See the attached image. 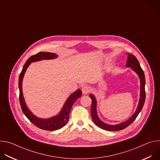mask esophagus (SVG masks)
<instances>
[{"label":"esophagus","mask_w":160,"mask_h":160,"mask_svg":"<svg viewBox=\"0 0 160 160\" xmlns=\"http://www.w3.org/2000/svg\"><path fill=\"white\" fill-rule=\"evenodd\" d=\"M82 93L83 94H88L89 92H90V87H88V86H83V87H82Z\"/></svg>","instance_id":"34e87169"}]
</instances>
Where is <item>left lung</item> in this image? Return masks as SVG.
<instances>
[{
  "mask_svg": "<svg viewBox=\"0 0 160 160\" xmlns=\"http://www.w3.org/2000/svg\"><path fill=\"white\" fill-rule=\"evenodd\" d=\"M127 55L128 56L126 67L127 68H131V69L137 74L140 80V97H139V101L138 105V107L136 108L135 111L134 113L131 116L129 119L127 120L120 123L116 125H110L104 122H102L99 117L98 115V111H97V99L94 95L90 94L89 96L92 99V105H91V116H92V118L94 123L98 126L99 127L109 130V131H118L121 130L126 127H127L128 125H130L138 116L139 112L142 110L143 106L144 104L145 99H146V92H145V83H146V80H145V76L144 73L141 68L140 64L139 62V61L136 58L135 56L131 54L127 53Z\"/></svg>",
  "mask_w": 160,
  "mask_h": 160,
  "instance_id": "left-lung-1",
  "label": "left lung"
}]
</instances>
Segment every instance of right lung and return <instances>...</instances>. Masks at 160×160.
<instances>
[{"mask_svg": "<svg viewBox=\"0 0 160 160\" xmlns=\"http://www.w3.org/2000/svg\"><path fill=\"white\" fill-rule=\"evenodd\" d=\"M58 55L52 52H40L38 54L31 56L26 61L22 70L19 77V102L21 109L28 119L37 127L48 131L56 130L62 128L69 120V115L74 102L82 96V90H77L72 93L65 101L62 109L58 115L50 117L49 118H42L37 117L28 108L22 90V83L23 80L25 72L28 66L32 62H37L42 60L54 59L58 58Z\"/></svg>", "mask_w": 160, "mask_h": 160, "instance_id": "1", "label": "right lung"}]
</instances>
